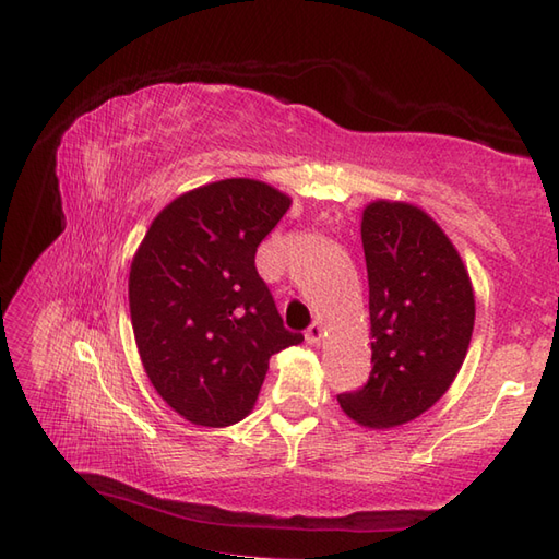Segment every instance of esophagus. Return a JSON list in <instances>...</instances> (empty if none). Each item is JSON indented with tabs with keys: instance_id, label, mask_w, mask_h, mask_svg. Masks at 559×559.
<instances>
[{
	"instance_id": "1",
	"label": "esophagus",
	"mask_w": 559,
	"mask_h": 559,
	"mask_svg": "<svg viewBox=\"0 0 559 559\" xmlns=\"http://www.w3.org/2000/svg\"><path fill=\"white\" fill-rule=\"evenodd\" d=\"M322 336H324V329H322V324H319V322H312L310 326H307V331H305L307 343H319V341H322Z\"/></svg>"
}]
</instances>
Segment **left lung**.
Masks as SVG:
<instances>
[{"label": "left lung", "instance_id": "left-lung-1", "mask_svg": "<svg viewBox=\"0 0 559 559\" xmlns=\"http://www.w3.org/2000/svg\"><path fill=\"white\" fill-rule=\"evenodd\" d=\"M360 233L372 372L358 391L338 394V403L355 423L384 430L444 396L466 358L476 300L456 247L418 206L372 201Z\"/></svg>", "mask_w": 559, "mask_h": 559}]
</instances>
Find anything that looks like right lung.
I'll list each match as a JSON object with an SVG mask.
<instances>
[{
    "label": "right lung",
    "mask_w": 559,
    "mask_h": 559,
    "mask_svg": "<svg viewBox=\"0 0 559 559\" xmlns=\"http://www.w3.org/2000/svg\"><path fill=\"white\" fill-rule=\"evenodd\" d=\"M290 209L266 182L233 177L177 197L139 245L129 312L144 370L194 425L228 427L254 408L269 358L298 346L254 266Z\"/></svg>",
    "instance_id": "add662e5"
}]
</instances>
